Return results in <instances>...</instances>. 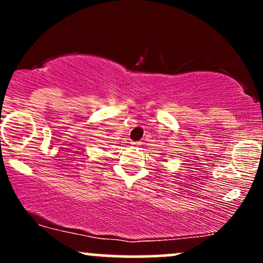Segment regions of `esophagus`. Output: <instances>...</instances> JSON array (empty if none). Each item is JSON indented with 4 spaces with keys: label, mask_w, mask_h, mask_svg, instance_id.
<instances>
[{
    "label": "esophagus",
    "mask_w": 263,
    "mask_h": 263,
    "mask_svg": "<svg viewBox=\"0 0 263 263\" xmlns=\"http://www.w3.org/2000/svg\"><path fill=\"white\" fill-rule=\"evenodd\" d=\"M138 146H140V143H138V142H131V147H134V148H137Z\"/></svg>",
    "instance_id": "esophagus-1"
}]
</instances>
